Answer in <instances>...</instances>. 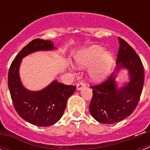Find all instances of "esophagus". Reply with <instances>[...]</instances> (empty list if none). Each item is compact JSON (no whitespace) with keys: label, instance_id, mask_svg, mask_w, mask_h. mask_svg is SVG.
<instances>
[{"label":"esophagus","instance_id":"obj_1","mask_svg":"<svg viewBox=\"0 0 150 150\" xmlns=\"http://www.w3.org/2000/svg\"><path fill=\"white\" fill-rule=\"evenodd\" d=\"M84 86H85V83L83 81L79 82V83L76 84V88H77V90H81L82 88Z\"/></svg>","mask_w":150,"mask_h":150}]
</instances>
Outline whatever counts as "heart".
Returning <instances> with one entry per match:
<instances>
[{"instance_id":"1","label":"heart","mask_w":150,"mask_h":150,"mask_svg":"<svg viewBox=\"0 0 150 150\" xmlns=\"http://www.w3.org/2000/svg\"><path fill=\"white\" fill-rule=\"evenodd\" d=\"M75 62L79 68L92 65L89 71L90 79L98 83L109 74L113 64V58L109 52H104L101 46L94 45L79 51L75 56Z\"/></svg>"}]
</instances>
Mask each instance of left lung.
I'll list each match as a JSON object with an SVG mask.
<instances>
[{"label":"left lung","mask_w":150,"mask_h":150,"mask_svg":"<svg viewBox=\"0 0 150 150\" xmlns=\"http://www.w3.org/2000/svg\"><path fill=\"white\" fill-rule=\"evenodd\" d=\"M119 41L116 71L128 70L130 81L117 88L116 75L112 74L106 81L90 86L93 95L89 112L95 120L104 124L119 122L132 114L138 104L144 86V66L138 55L124 40L119 38Z\"/></svg>","instance_id":"1"}]
</instances>
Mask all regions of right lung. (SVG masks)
Segmentation results:
<instances>
[{
    "label": "right lung",
    "mask_w": 150,
    "mask_h": 150,
    "mask_svg": "<svg viewBox=\"0 0 150 150\" xmlns=\"http://www.w3.org/2000/svg\"><path fill=\"white\" fill-rule=\"evenodd\" d=\"M54 49L51 40H33L16 56L8 72V86L14 108L23 120L38 126H50L60 120L67 99L75 91L76 86L54 80L40 91H29L21 83L19 66L26 55L37 51Z\"/></svg>",
    "instance_id": "add662e5"
}]
</instances>
